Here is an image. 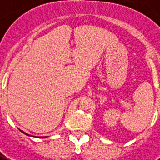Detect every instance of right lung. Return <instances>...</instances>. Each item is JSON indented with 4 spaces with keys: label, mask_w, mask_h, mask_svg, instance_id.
Returning <instances> with one entry per match:
<instances>
[{
    "label": "right lung",
    "mask_w": 160,
    "mask_h": 160,
    "mask_svg": "<svg viewBox=\"0 0 160 160\" xmlns=\"http://www.w3.org/2000/svg\"><path fill=\"white\" fill-rule=\"evenodd\" d=\"M21 131H22V130H21ZM22 133H24V134H25V135H27V136H29V137H33V136H30V135L27 134V133H25V132H23V131H22Z\"/></svg>",
    "instance_id": "add662e5"
}]
</instances>
